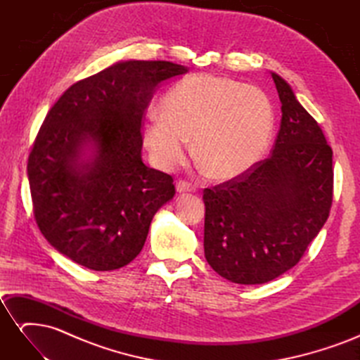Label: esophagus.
Wrapping results in <instances>:
<instances>
[{
    "label": "esophagus",
    "instance_id": "1",
    "mask_svg": "<svg viewBox=\"0 0 360 360\" xmlns=\"http://www.w3.org/2000/svg\"><path fill=\"white\" fill-rule=\"evenodd\" d=\"M176 188H177V192H180V193H184V192H195V191H197V188H195L192 183H189V181H186V180H179L177 184H176Z\"/></svg>",
    "mask_w": 360,
    "mask_h": 360
}]
</instances>
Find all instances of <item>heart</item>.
Here are the masks:
<instances>
[{
	"label": "heart",
	"instance_id": "b5f03b06",
	"mask_svg": "<svg viewBox=\"0 0 360 360\" xmlns=\"http://www.w3.org/2000/svg\"><path fill=\"white\" fill-rule=\"evenodd\" d=\"M151 112L144 143L158 167L183 163L188 138L193 151L217 180H230L252 168L264 155L275 126L269 96L254 85L212 75L181 81Z\"/></svg>",
	"mask_w": 360,
	"mask_h": 360
}]
</instances>
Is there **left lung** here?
I'll list each match as a JSON object with an SVG mask.
<instances>
[{
  "mask_svg": "<svg viewBox=\"0 0 360 360\" xmlns=\"http://www.w3.org/2000/svg\"><path fill=\"white\" fill-rule=\"evenodd\" d=\"M282 103L271 155L204 189L207 263L236 284H264L296 266L328 221L332 148L291 86L271 73Z\"/></svg>",
  "mask_w": 360,
  "mask_h": 360,
  "instance_id": "left-lung-1",
  "label": "left lung"
}]
</instances>
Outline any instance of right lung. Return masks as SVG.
I'll list each match as a JSON object with an SVG mask.
<instances>
[{
	"label": "right lung",
	"mask_w": 360,
	"mask_h": 360,
	"mask_svg": "<svg viewBox=\"0 0 360 360\" xmlns=\"http://www.w3.org/2000/svg\"><path fill=\"white\" fill-rule=\"evenodd\" d=\"M188 69L169 61L117 63L73 84L53 103L28 156L32 212L58 252L90 270L129 264L176 186L141 158L143 118L156 86ZM90 142L95 156L79 162Z\"/></svg>",
	"instance_id": "1"
}]
</instances>
